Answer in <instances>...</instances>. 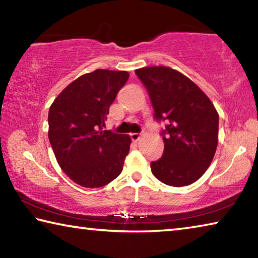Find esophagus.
Returning a JSON list of instances; mask_svg holds the SVG:
<instances>
[{"label":"esophagus","instance_id":"obj_1","mask_svg":"<svg viewBox=\"0 0 258 258\" xmlns=\"http://www.w3.org/2000/svg\"><path fill=\"white\" fill-rule=\"evenodd\" d=\"M140 138H141V135L138 134V133H132V134H131V139H132V141H134V142L139 141Z\"/></svg>","mask_w":258,"mask_h":258}]
</instances>
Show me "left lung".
Listing matches in <instances>:
<instances>
[{
  "instance_id": "8db88e82",
  "label": "left lung",
  "mask_w": 258,
  "mask_h": 258,
  "mask_svg": "<svg viewBox=\"0 0 258 258\" xmlns=\"http://www.w3.org/2000/svg\"><path fill=\"white\" fill-rule=\"evenodd\" d=\"M154 108V118L165 121L161 130L164 152L151 161L154 175L171 186H184L203 176L215 155L218 113L194 82L172 68L137 69Z\"/></svg>"
}]
</instances>
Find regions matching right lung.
Wrapping results in <instances>:
<instances>
[{
  "mask_svg": "<svg viewBox=\"0 0 258 258\" xmlns=\"http://www.w3.org/2000/svg\"><path fill=\"white\" fill-rule=\"evenodd\" d=\"M128 77L127 72L97 69L71 83L51 104V147L61 169L77 184L103 186L123 171L131 139L103 127Z\"/></svg>",
  "mask_w": 258,
  "mask_h": 258,
  "instance_id": "right-lung-1",
  "label": "right lung"
}]
</instances>
